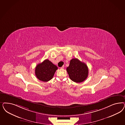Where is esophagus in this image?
<instances>
[{
  "mask_svg": "<svg viewBox=\"0 0 125 125\" xmlns=\"http://www.w3.org/2000/svg\"><path fill=\"white\" fill-rule=\"evenodd\" d=\"M64 66H62V67H61L60 69H64Z\"/></svg>",
  "mask_w": 125,
  "mask_h": 125,
  "instance_id": "esophagus-1",
  "label": "esophagus"
}]
</instances>
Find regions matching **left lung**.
<instances>
[{
    "mask_svg": "<svg viewBox=\"0 0 125 125\" xmlns=\"http://www.w3.org/2000/svg\"><path fill=\"white\" fill-rule=\"evenodd\" d=\"M67 71L69 78L76 83H81L85 81L88 75V68L86 64L77 58L70 60Z\"/></svg>",
    "mask_w": 125,
    "mask_h": 125,
    "instance_id": "obj_1",
    "label": "left lung"
}]
</instances>
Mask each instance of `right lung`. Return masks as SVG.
Masks as SVG:
<instances>
[{
	"label": "right lung",
	"instance_id": "obj_1",
	"mask_svg": "<svg viewBox=\"0 0 125 125\" xmlns=\"http://www.w3.org/2000/svg\"><path fill=\"white\" fill-rule=\"evenodd\" d=\"M57 69L55 65L48 59H46L37 65L35 70V75L39 80L47 82L52 79Z\"/></svg>",
	"mask_w": 125,
	"mask_h": 125
}]
</instances>
